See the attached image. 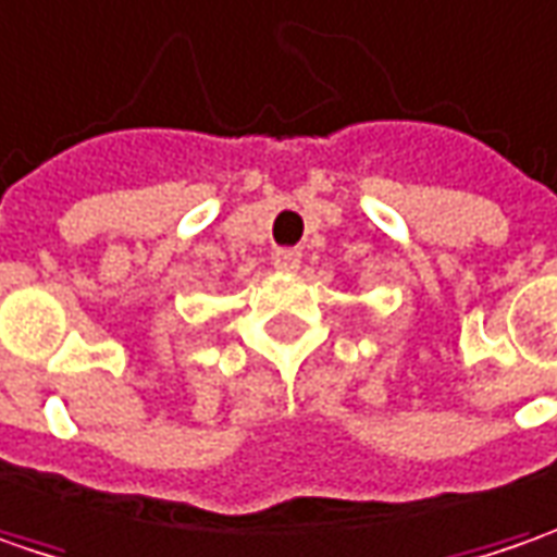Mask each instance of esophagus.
<instances>
[{"mask_svg": "<svg viewBox=\"0 0 557 557\" xmlns=\"http://www.w3.org/2000/svg\"><path fill=\"white\" fill-rule=\"evenodd\" d=\"M272 265H275L278 272H297V269H300V250H292V247H285V250H275Z\"/></svg>", "mask_w": 557, "mask_h": 557, "instance_id": "obj_1", "label": "esophagus"}]
</instances>
